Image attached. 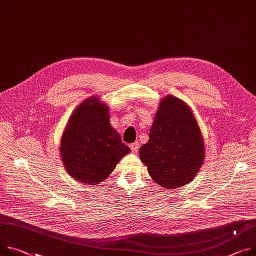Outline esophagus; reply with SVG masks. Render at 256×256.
<instances>
[{
	"instance_id": "1",
	"label": "esophagus",
	"mask_w": 256,
	"mask_h": 256,
	"mask_svg": "<svg viewBox=\"0 0 256 256\" xmlns=\"http://www.w3.org/2000/svg\"><path fill=\"white\" fill-rule=\"evenodd\" d=\"M138 146H140V144H138V142H134V143H132V144L130 145V148L132 149V151L134 153H136V152L138 151Z\"/></svg>"
}]
</instances>
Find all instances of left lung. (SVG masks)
<instances>
[{"mask_svg":"<svg viewBox=\"0 0 256 256\" xmlns=\"http://www.w3.org/2000/svg\"><path fill=\"white\" fill-rule=\"evenodd\" d=\"M138 152L150 176L161 187L172 189L190 182L204 161V142L189 106L174 96L162 99L149 141Z\"/></svg>","mask_w":256,"mask_h":256,"instance_id":"8db88e82","label":"left lung"}]
</instances>
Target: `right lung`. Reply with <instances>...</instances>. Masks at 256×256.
<instances>
[{
	"instance_id": "obj_1",
	"label": "right lung",
	"mask_w": 256,
	"mask_h": 256,
	"mask_svg": "<svg viewBox=\"0 0 256 256\" xmlns=\"http://www.w3.org/2000/svg\"><path fill=\"white\" fill-rule=\"evenodd\" d=\"M130 151L110 124L108 106L97 97L86 99L74 111L60 144L66 172L86 184L105 180Z\"/></svg>"
}]
</instances>
